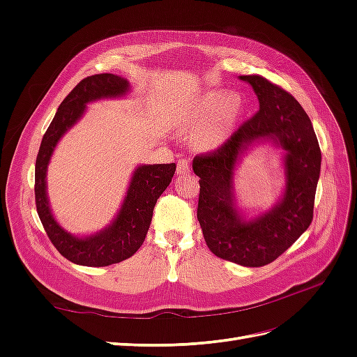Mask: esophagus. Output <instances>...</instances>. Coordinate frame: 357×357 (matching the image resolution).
Listing matches in <instances>:
<instances>
[{
  "mask_svg": "<svg viewBox=\"0 0 357 357\" xmlns=\"http://www.w3.org/2000/svg\"><path fill=\"white\" fill-rule=\"evenodd\" d=\"M190 172V164L188 159H180L177 162V174L183 176V174H189Z\"/></svg>",
  "mask_w": 357,
  "mask_h": 357,
  "instance_id": "esophagus-1",
  "label": "esophagus"
}]
</instances>
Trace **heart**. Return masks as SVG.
Listing matches in <instances>:
<instances>
[{
	"label": "heart",
	"mask_w": 357,
	"mask_h": 357,
	"mask_svg": "<svg viewBox=\"0 0 357 357\" xmlns=\"http://www.w3.org/2000/svg\"><path fill=\"white\" fill-rule=\"evenodd\" d=\"M240 109L241 102L235 95L210 92L190 107L183 122L192 129H198L193 135L195 144L199 149L210 150L225 142L240 114Z\"/></svg>",
	"instance_id": "obj_1"
}]
</instances>
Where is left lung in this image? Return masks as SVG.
I'll return each mask as SVG.
<instances>
[{
	"label": "left lung",
	"mask_w": 357,
	"mask_h": 357,
	"mask_svg": "<svg viewBox=\"0 0 357 357\" xmlns=\"http://www.w3.org/2000/svg\"><path fill=\"white\" fill-rule=\"evenodd\" d=\"M240 79L252 84L261 107L225 143L193 158L197 215L211 253L256 268L274 262L308 229L321 153L310 117L294 96L259 74ZM261 137H273L287 150V190L271 212L245 222L233 208V167L241 149Z\"/></svg>",
	"instance_id": "1"
}]
</instances>
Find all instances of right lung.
I'll use <instances>...</instances> for the list:
<instances>
[{
	"label": "right lung",
	"instance_id": "1",
	"mask_svg": "<svg viewBox=\"0 0 357 357\" xmlns=\"http://www.w3.org/2000/svg\"><path fill=\"white\" fill-rule=\"evenodd\" d=\"M128 91V82L119 75L102 73L83 79L63 98L59 109L43 135L36 159V207L49 240L70 262L84 266H107L131 257L144 243L152 222L158 198L171 183L176 164L138 167L129 185L121 211L110 228L102 232L75 238L53 219L46 195V169L59 138L83 114L86 102L119 96Z\"/></svg>",
	"mask_w": 357,
	"mask_h": 357
}]
</instances>
